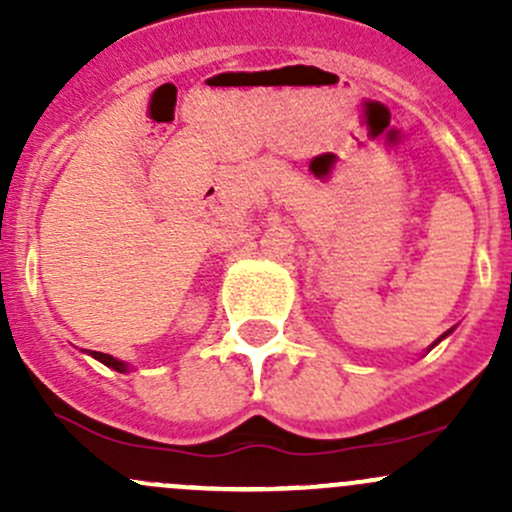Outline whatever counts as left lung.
Here are the masks:
<instances>
[{
    "label": "left lung",
    "mask_w": 512,
    "mask_h": 512,
    "mask_svg": "<svg viewBox=\"0 0 512 512\" xmlns=\"http://www.w3.org/2000/svg\"><path fill=\"white\" fill-rule=\"evenodd\" d=\"M451 332H453V329H448V332H446V334H441V337H438V339H436V342H433V344H431V347H428V349H433V347H436V344H438V342H441V339H446V337H448V334H451Z\"/></svg>",
    "instance_id": "8db88e82"
}]
</instances>
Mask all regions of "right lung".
Listing matches in <instances>:
<instances>
[{
    "label": "right lung",
    "instance_id": "obj_1",
    "mask_svg": "<svg viewBox=\"0 0 512 512\" xmlns=\"http://www.w3.org/2000/svg\"><path fill=\"white\" fill-rule=\"evenodd\" d=\"M89 354L94 356L96 361H101V364H106L108 369L118 371V374H128V369H131V366H128L126 361L116 359V356H111V354H103V352H89Z\"/></svg>",
    "mask_w": 512,
    "mask_h": 512
}]
</instances>
